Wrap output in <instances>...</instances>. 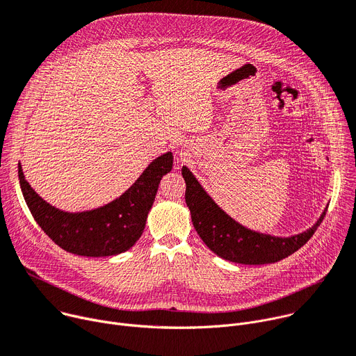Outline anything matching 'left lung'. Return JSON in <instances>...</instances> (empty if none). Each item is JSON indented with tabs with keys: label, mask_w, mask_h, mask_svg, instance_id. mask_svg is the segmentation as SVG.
<instances>
[{
	"label": "left lung",
	"mask_w": 356,
	"mask_h": 356,
	"mask_svg": "<svg viewBox=\"0 0 356 356\" xmlns=\"http://www.w3.org/2000/svg\"><path fill=\"white\" fill-rule=\"evenodd\" d=\"M181 175L186 181V204L193 225L203 243L227 261L248 266L277 263L301 248L316 232L327 213L325 209L312 227L296 236L275 237L258 233L244 227L221 210L186 166Z\"/></svg>",
	"instance_id": "8db88e82"
}]
</instances>
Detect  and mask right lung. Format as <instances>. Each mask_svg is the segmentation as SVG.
Returning <instances> with one entry per match:
<instances>
[{
	"instance_id": "obj_1",
	"label": "right lung",
	"mask_w": 356,
	"mask_h": 356,
	"mask_svg": "<svg viewBox=\"0 0 356 356\" xmlns=\"http://www.w3.org/2000/svg\"><path fill=\"white\" fill-rule=\"evenodd\" d=\"M173 168L168 152L154 159L140 177L113 202L81 213L62 211L29 186L18 165L25 203L44 233L60 248L83 257H109L127 251L140 238L159 183Z\"/></svg>"
}]
</instances>
